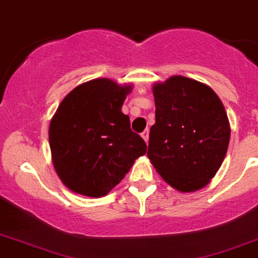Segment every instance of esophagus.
<instances>
[{
  "mask_svg": "<svg viewBox=\"0 0 258 258\" xmlns=\"http://www.w3.org/2000/svg\"><path fill=\"white\" fill-rule=\"evenodd\" d=\"M141 136H142V139L145 140V142L149 141V130H145V131L141 134Z\"/></svg>",
  "mask_w": 258,
  "mask_h": 258,
  "instance_id": "esophagus-1",
  "label": "esophagus"
}]
</instances>
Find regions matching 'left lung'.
Segmentation results:
<instances>
[{
    "label": "left lung",
    "mask_w": 258,
    "mask_h": 258,
    "mask_svg": "<svg viewBox=\"0 0 258 258\" xmlns=\"http://www.w3.org/2000/svg\"><path fill=\"white\" fill-rule=\"evenodd\" d=\"M152 93L156 109L150 161L177 191L203 189L228 150L231 126L223 103L211 87L182 76L156 82Z\"/></svg>",
    "instance_id": "obj_1"
}]
</instances>
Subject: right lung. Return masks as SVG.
I'll list each match as a JSON object with an SVG mask.
<instances>
[{
    "label": "right lung",
    "instance_id": "obj_1",
    "mask_svg": "<svg viewBox=\"0 0 258 258\" xmlns=\"http://www.w3.org/2000/svg\"><path fill=\"white\" fill-rule=\"evenodd\" d=\"M132 88L109 78L92 79L59 104L49 145L55 171L69 190L89 198L107 196L146 154V144L121 111Z\"/></svg>",
    "mask_w": 258,
    "mask_h": 258
}]
</instances>
